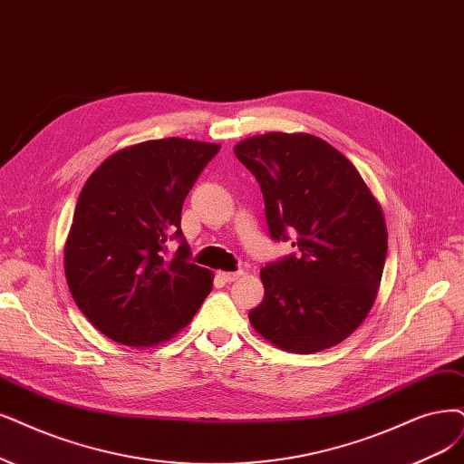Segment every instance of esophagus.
I'll return each mask as SVG.
<instances>
[{
  "label": "esophagus",
  "mask_w": 464,
  "mask_h": 464,
  "mask_svg": "<svg viewBox=\"0 0 464 464\" xmlns=\"http://www.w3.org/2000/svg\"><path fill=\"white\" fill-rule=\"evenodd\" d=\"M241 276H243V271H221V273H219V279L226 281V283H233V281H237Z\"/></svg>",
  "instance_id": "34e87169"
}]
</instances>
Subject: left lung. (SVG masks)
<instances>
[{
    "instance_id": "obj_1",
    "label": "left lung",
    "mask_w": 464,
    "mask_h": 464,
    "mask_svg": "<svg viewBox=\"0 0 464 464\" xmlns=\"http://www.w3.org/2000/svg\"><path fill=\"white\" fill-rule=\"evenodd\" d=\"M235 154L260 183L271 238L295 246L260 271L266 295L248 314L252 327L293 353L336 346L363 323L382 279L381 204L344 154L315 135H254Z\"/></svg>"
}]
</instances>
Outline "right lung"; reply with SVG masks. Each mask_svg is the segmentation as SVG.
Instances as JSON below:
<instances>
[{"label":"right lung","instance_id":"add662e5","mask_svg":"<svg viewBox=\"0 0 464 464\" xmlns=\"http://www.w3.org/2000/svg\"><path fill=\"white\" fill-rule=\"evenodd\" d=\"M216 143L168 137L114 152L85 181L64 246L80 312L124 346H154L191 323L214 276L191 262L183 200ZM178 240L174 256L165 243Z\"/></svg>","mask_w":464,"mask_h":464}]
</instances>
